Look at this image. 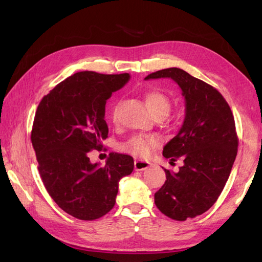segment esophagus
I'll return each mask as SVG.
<instances>
[{
	"label": "esophagus",
	"mask_w": 262,
	"mask_h": 262,
	"mask_svg": "<svg viewBox=\"0 0 262 262\" xmlns=\"http://www.w3.org/2000/svg\"><path fill=\"white\" fill-rule=\"evenodd\" d=\"M149 165H151V163L147 162V161H144V160H136L134 162V168L136 171L146 170Z\"/></svg>",
	"instance_id": "1"
}]
</instances>
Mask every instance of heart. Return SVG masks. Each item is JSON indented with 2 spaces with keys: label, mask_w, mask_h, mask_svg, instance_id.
<instances>
[{
  "label": "heart",
  "mask_w": 262,
  "mask_h": 262,
  "mask_svg": "<svg viewBox=\"0 0 262 262\" xmlns=\"http://www.w3.org/2000/svg\"><path fill=\"white\" fill-rule=\"evenodd\" d=\"M147 108L154 117L155 116H166L171 109V102L169 98L163 93L158 91H148L144 96ZM159 144L157 137H144L134 136L129 141L124 144L122 148L126 152L132 153L137 157H147L152 149Z\"/></svg>",
  "instance_id": "heart-1"
}]
</instances>
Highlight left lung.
Returning <instances> with one entry per match:
<instances>
[{
    "mask_svg": "<svg viewBox=\"0 0 262 262\" xmlns=\"http://www.w3.org/2000/svg\"><path fill=\"white\" fill-rule=\"evenodd\" d=\"M171 79L185 98V119L165 144L170 163L183 160L178 172L164 169L166 180L154 194L157 207L176 221L202 215L219 198L237 153L234 117L223 96L211 85L178 68L161 70L145 80Z\"/></svg>",
    "mask_w": 262,
    "mask_h": 262,
    "instance_id": "left-lung-1",
    "label": "left lung"
}]
</instances>
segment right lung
I'll return each instance as SVG.
<instances>
[{
  "label": "right lung",
  "instance_id": "1",
  "mask_svg": "<svg viewBox=\"0 0 262 262\" xmlns=\"http://www.w3.org/2000/svg\"><path fill=\"white\" fill-rule=\"evenodd\" d=\"M130 75L84 71L69 76L39 103L31 142L48 193L66 213L97 220L113 209L121 178L134 170L130 155L110 153L103 166L89 152L108 137L105 103Z\"/></svg>",
  "mask_w": 262,
  "mask_h": 262
}]
</instances>
